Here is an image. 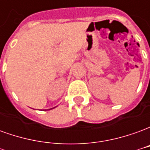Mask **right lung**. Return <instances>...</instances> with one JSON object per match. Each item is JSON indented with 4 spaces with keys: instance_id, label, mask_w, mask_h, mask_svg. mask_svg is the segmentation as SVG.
Here are the masks:
<instances>
[{
    "instance_id": "right-lung-1",
    "label": "right lung",
    "mask_w": 150,
    "mask_h": 150,
    "mask_svg": "<svg viewBox=\"0 0 150 150\" xmlns=\"http://www.w3.org/2000/svg\"><path fill=\"white\" fill-rule=\"evenodd\" d=\"M50 109H52V108H50Z\"/></svg>"
}]
</instances>
